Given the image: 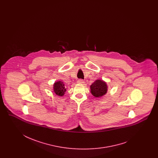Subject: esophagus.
I'll return each instance as SVG.
<instances>
[{"instance_id": "obj_1", "label": "esophagus", "mask_w": 158, "mask_h": 158, "mask_svg": "<svg viewBox=\"0 0 158 158\" xmlns=\"http://www.w3.org/2000/svg\"><path fill=\"white\" fill-rule=\"evenodd\" d=\"M77 82L79 84H83V83H85V81H83V79H79Z\"/></svg>"}]
</instances>
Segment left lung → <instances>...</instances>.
Masks as SVG:
<instances>
[{
  "instance_id": "8db88e82",
  "label": "left lung",
  "mask_w": 158,
  "mask_h": 158,
  "mask_svg": "<svg viewBox=\"0 0 158 158\" xmlns=\"http://www.w3.org/2000/svg\"><path fill=\"white\" fill-rule=\"evenodd\" d=\"M91 94L96 97H100L105 95L107 91L106 83L102 81L97 80L90 86Z\"/></svg>"
}]
</instances>
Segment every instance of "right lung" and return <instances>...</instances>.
<instances>
[{
	"label": "right lung",
	"mask_w": 158,
	"mask_h": 158,
	"mask_svg": "<svg viewBox=\"0 0 158 158\" xmlns=\"http://www.w3.org/2000/svg\"><path fill=\"white\" fill-rule=\"evenodd\" d=\"M66 89L65 85L62 81H58L54 83V91L58 96H62L64 94Z\"/></svg>",
	"instance_id": "1"
}]
</instances>
